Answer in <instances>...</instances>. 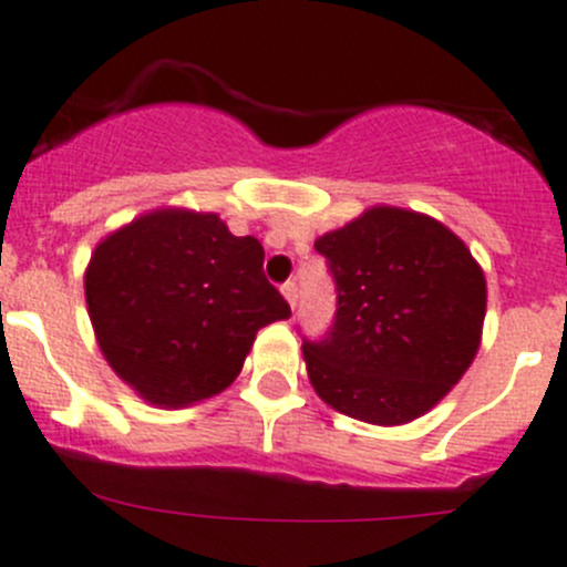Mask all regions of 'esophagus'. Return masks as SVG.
Instances as JSON below:
<instances>
[{
  "instance_id": "obj_1",
  "label": "esophagus",
  "mask_w": 567,
  "mask_h": 567,
  "mask_svg": "<svg viewBox=\"0 0 567 567\" xmlns=\"http://www.w3.org/2000/svg\"><path fill=\"white\" fill-rule=\"evenodd\" d=\"M281 291H284L286 302H289V306L295 308V306H297V284H295V281H286V284L281 286Z\"/></svg>"
}]
</instances>
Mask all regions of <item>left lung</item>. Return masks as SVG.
<instances>
[{
  "mask_svg": "<svg viewBox=\"0 0 567 567\" xmlns=\"http://www.w3.org/2000/svg\"><path fill=\"white\" fill-rule=\"evenodd\" d=\"M313 248L336 281L333 324L302 341L319 400L380 427L424 416L480 350L487 289L472 250L396 206H372Z\"/></svg>",
  "mask_w": 567,
  "mask_h": 567,
  "instance_id": "left-lung-1",
  "label": "left lung"
}]
</instances>
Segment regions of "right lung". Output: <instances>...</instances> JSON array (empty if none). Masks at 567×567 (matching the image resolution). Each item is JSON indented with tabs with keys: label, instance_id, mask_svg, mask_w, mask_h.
Returning <instances> with one entry per match:
<instances>
[{
	"label": "right lung",
	"instance_id": "add662e5",
	"mask_svg": "<svg viewBox=\"0 0 567 567\" xmlns=\"http://www.w3.org/2000/svg\"><path fill=\"white\" fill-rule=\"evenodd\" d=\"M261 265L259 239L212 212L156 209L101 239L85 300L112 372L162 408L228 389L256 333L291 313Z\"/></svg>",
	"mask_w": 567,
	"mask_h": 567
}]
</instances>
